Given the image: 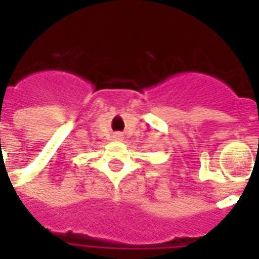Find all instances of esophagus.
<instances>
[{
    "label": "esophagus",
    "instance_id": "obj_1",
    "mask_svg": "<svg viewBox=\"0 0 259 259\" xmlns=\"http://www.w3.org/2000/svg\"><path fill=\"white\" fill-rule=\"evenodd\" d=\"M114 138H115L117 141H122V140H123V134H122V133H115V134H114Z\"/></svg>",
    "mask_w": 259,
    "mask_h": 259
}]
</instances>
